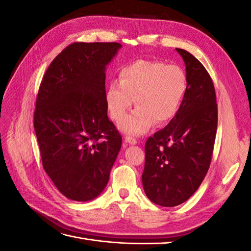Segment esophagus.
Here are the masks:
<instances>
[{
    "instance_id": "obj_1",
    "label": "esophagus",
    "mask_w": 251,
    "mask_h": 251,
    "mask_svg": "<svg viewBox=\"0 0 251 251\" xmlns=\"http://www.w3.org/2000/svg\"><path fill=\"white\" fill-rule=\"evenodd\" d=\"M125 142L127 144H131V146H135V144L137 143V140L133 137H130V136H127V137H126V139H125Z\"/></svg>"
}]
</instances>
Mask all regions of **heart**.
<instances>
[{
  "label": "heart",
  "mask_w": 251,
  "mask_h": 251,
  "mask_svg": "<svg viewBox=\"0 0 251 251\" xmlns=\"http://www.w3.org/2000/svg\"><path fill=\"white\" fill-rule=\"evenodd\" d=\"M186 90V74L181 67L137 59L121 68L119 82L110 83L104 100L111 118L119 120L135 99L138 108L123 117L118 127L128 135H141L156 123H170L177 115Z\"/></svg>",
  "instance_id": "obj_1"
}]
</instances>
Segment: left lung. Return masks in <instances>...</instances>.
I'll list each match as a JSON object with an SVG mask.
<instances>
[{"instance_id":"1","label":"left lung","mask_w":251,"mask_h":251,"mask_svg":"<svg viewBox=\"0 0 251 251\" xmlns=\"http://www.w3.org/2000/svg\"><path fill=\"white\" fill-rule=\"evenodd\" d=\"M176 50L185 65L187 90L177 115L147 140L142 173L148 198L164 207L185 202L202 183L218 126L216 92L208 72L191 53Z\"/></svg>"}]
</instances>
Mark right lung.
Segmentation results:
<instances>
[{"instance_id": "obj_1", "label": "right lung", "mask_w": 251, "mask_h": 251, "mask_svg": "<svg viewBox=\"0 0 251 251\" xmlns=\"http://www.w3.org/2000/svg\"><path fill=\"white\" fill-rule=\"evenodd\" d=\"M118 43H74L53 59L36 98L42 162L66 198L87 202L107 186L123 138L108 117L105 70Z\"/></svg>"}]
</instances>
